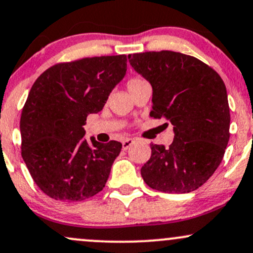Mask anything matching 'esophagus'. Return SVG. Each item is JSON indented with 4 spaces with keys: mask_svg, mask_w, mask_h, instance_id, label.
Returning <instances> with one entry per match:
<instances>
[{
    "mask_svg": "<svg viewBox=\"0 0 253 253\" xmlns=\"http://www.w3.org/2000/svg\"><path fill=\"white\" fill-rule=\"evenodd\" d=\"M133 143H134V140H133V139H130V138L125 139V140L123 141V149L124 150H127Z\"/></svg>",
    "mask_w": 253,
    "mask_h": 253,
    "instance_id": "obj_1",
    "label": "esophagus"
}]
</instances>
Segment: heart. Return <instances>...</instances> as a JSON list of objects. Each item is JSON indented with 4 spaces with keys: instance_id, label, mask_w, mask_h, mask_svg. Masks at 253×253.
Returning <instances> with one entry per match:
<instances>
[{
    "instance_id": "obj_1",
    "label": "heart",
    "mask_w": 253,
    "mask_h": 253,
    "mask_svg": "<svg viewBox=\"0 0 253 253\" xmlns=\"http://www.w3.org/2000/svg\"><path fill=\"white\" fill-rule=\"evenodd\" d=\"M144 83H146V82H145L143 78L132 77L128 82H127V89H128L129 92H132L135 88H138L139 85H141V84H144Z\"/></svg>"
}]
</instances>
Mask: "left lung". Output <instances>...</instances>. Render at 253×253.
<instances>
[{"instance_id": "8db88e82", "label": "left lung", "mask_w": 253, "mask_h": 253, "mask_svg": "<svg viewBox=\"0 0 253 253\" xmlns=\"http://www.w3.org/2000/svg\"><path fill=\"white\" fill-rule=\"evenodd\" d=\"M132 68L152 86L150 117L173 126L172 144H151L141 177L152 189L196 190L221 163L229 139L227 91L215 70L195 57L172 51L128 56Z\"/></svg>"}]
</instances>
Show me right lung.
Masks as SVG:
<instances>
[{"label":"right lung","instance_id":"add662e5","mask_svg":"<svg viewBox=\"0 0 253 253\" xmlns=\"http://www.w3.org/2000/svg\"><path fill=\"white\" fill-rule=\"evenodd\" d=\"M126 70L125 54L83 58L51 66L32 85L20 120L21 155L46 195L83 201L104 188L123 144L86 140L83 126Z\"/></svg>","mask_w":253,"mask_h":253}]
</instances>
